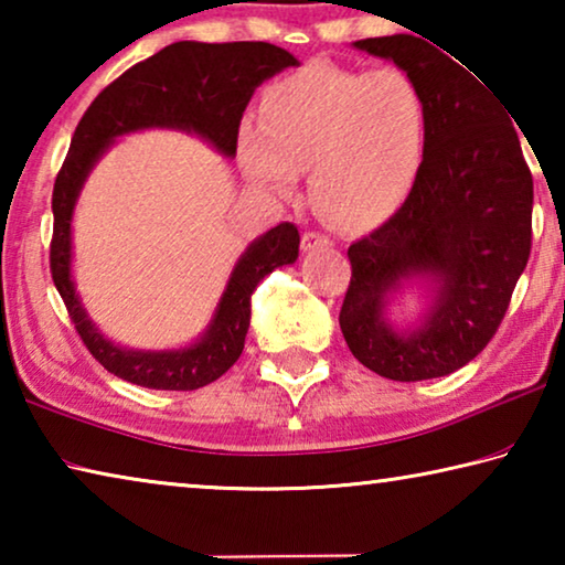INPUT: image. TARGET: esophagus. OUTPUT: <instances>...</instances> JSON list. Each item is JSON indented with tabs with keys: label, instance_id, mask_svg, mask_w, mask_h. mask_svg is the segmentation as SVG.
Returning <instances> with one entry per match:
<instances>
[{
	"label": "esophagus",
	"instance_id": "esophagus-1",
	"mask_svg": "<svg viewBox=\"0 0 565 565\" xmlns=\"http://www.w3.org/2000/svg\"><path fill=\"white\" fill-rule=\"evenodd\" d=\"M323 246H331V238L329 236L317 234V232H306L301 236V248H303V252H317V248H323Z\"/></svg>",
	"mask_w": 565,
	"mask_h": 565
}]
</instances>
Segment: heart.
<instances>
[{
  "instance_id": "1",
  "label": "heart",
  "mask_w": 565,
  "mask_h": 565,
  "mask_svg": "<svg viewBox=\"0 0 565 565\" xmlns=\"http://www.w3.org/2000/svg\"><path fill=\"white\" fill-rule=\"evenodd\" d=\"M431 102L406 70L306 64L262 94L259 124L238 129L252 184L289 194L309 169V202L349 234L394 216L424 174Z\"/></svg>"
}]
</instances>
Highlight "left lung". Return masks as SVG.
<instances>
[{"label":"left lung","mask_w":565,"mask_h":565,"mask_svg":"<svg viewBox=\"0 0 565 565\" xmlns=\"http://www.w3.org/2000/svg\"><path fill=\"white\" fill-rule=\"evenodd\" d=\"M353 46L406 70L431 102L424 174L406 204L349 246L339 323L363 366L391 381L448 376L486 349L531 254L533 179L513 114L456 56L420 34ZM426 282L416 328L385 319L390 296Z\"/></svg>","instance_id":"1"}]
</instances>
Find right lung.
<instances>
[{
    "label": "right lung",
    "mask_w": 565,
    "mask_h": 565,
    "mask_svg": "<svg viewBox=\"0 0 565 565\" xmlns=\"http://www.w3.org/2000/svg\"><path fill=\"white\" fill-rule=\"evenodd\" d=\"M286 66H299V60L269 42H174L111 82L76 124L70 154L54 181L50 269L74 329L109 374L157 391H194L226 374L244 351L254 289L266 274L299 259L301 238L289 222L254 238L234 264L206 331L191 347H119L89 319L72 279V216L89 171L114 141L141 129L196 134L218 154L236 157L238 124L248 99Z\"/></svg>",
    "instance_id": "obj_1"
}]
</instances>
